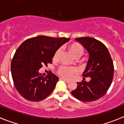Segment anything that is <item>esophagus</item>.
<instances>
[{
	"label": "esophagus",
	"instance_id": "34e87169",
	"mask_svg": "<svg viewBox=\"0 0 124 124\" xmlns=\"http://www.w3.org/2000/svg\"><path fill=\"white\" fill-rule=\"evenodd\" d=\"M61 79H62V80H63V81H64L65 82V83H69V82H70V80H69V79H64V78H61Z\"/></svg>",
	"mask_w": 124,
	"mask_h": 124
}]
</instances>
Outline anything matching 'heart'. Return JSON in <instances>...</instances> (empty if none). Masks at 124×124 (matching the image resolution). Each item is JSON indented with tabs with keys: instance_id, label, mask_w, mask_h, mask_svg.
Here are the masks:
<instances>
[{
	"instance_id": "1",
	"label": "heart",
	"mask_w": 124,
	"mask_h": 124,
	"mask_svg": "<svg viewBox=\"0 0 124 124\" xmlns=\"http://www.w3.org/2000/svg\"><path fill=\"white\" fill-rule=\"evenodd\" d=\"M68 50L70 53L73 57L75 59L79 58L84 53L83 48L82 46L78 44L73 43L70 45L68 47ZM60 54H61V50L57 49L53 55V60L54 62H56L59 60ZM76 70L73 68H69L66 67H61L57 70V73L60 76L64 78H70L76 73Z\"/></svg>"
}]
</instances>
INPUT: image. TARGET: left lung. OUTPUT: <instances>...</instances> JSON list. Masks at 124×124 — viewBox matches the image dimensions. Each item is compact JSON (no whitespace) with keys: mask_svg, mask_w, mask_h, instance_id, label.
Wrapping results in <instances>:
<instances>
[{"mask_svg":"<svg viewBox=\"0 0 124 124\" xmlns=\"http://www.w3.org/2000/svg\"><path fill=\"white\" fill-rule=\"evenodd\" d=\"M75 40L89 53V57L83 76L90 77L91 81L77 83V88L71 93L84 102L95 101L106 93L111 84L114 75L111 57L106 46L93 38H76Z\"/></svg>","mask_w":124,"mask_h":124,"instance_id":"1","label":"left lung"}]
</instances>
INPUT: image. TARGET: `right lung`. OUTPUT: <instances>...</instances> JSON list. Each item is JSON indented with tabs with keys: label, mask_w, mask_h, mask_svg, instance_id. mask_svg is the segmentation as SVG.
<instances>
[{
	"label": "right lung",
	"mask_w": 124,
	"mask_h": 124,
	"mask_svg": "<svg viewBox=\"0 0 124 124\" xmlns=\"http://www.w3.org/2000/svg\"><path fill=\"white\" fill-rule=\"evenodd\" d=\"M70 39L37 36L24 41L13 57L11 76L19 94L27 100H43L54 89L59 78L49 72L43 77L39 72L44 64L52 63L54 54Z\"/></svg>",
	"instance_id": "right-lung-1"
}]
</instances>
